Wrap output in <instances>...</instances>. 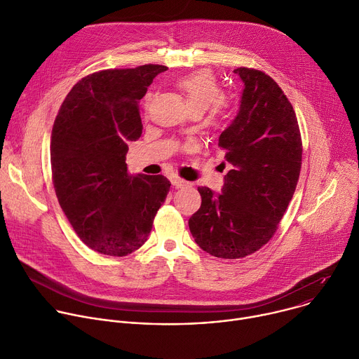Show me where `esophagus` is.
I'll return each mask as SVG.
<instances>
[{
  "label": "esophagus",
  "mask_w": 359,
  "mask_h": 359,
  "mask_svg": "<svg viewBox=\"0 0 359 359\" xmlns=\"http://www.w3.org/2000/svg\"><path fill=\"white\" fill-rule=\"evenodd\" d=\"M171 184H172L174 187H177V188H182V187L188 185V181H185V180L180 178V177H172V178H171Z\"/></svg>",
  "instance_id": "34e87169"
}]
</instances>
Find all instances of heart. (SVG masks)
<instances>
[{
    "instance_id": "1",
    "label": "heart",
    "mask_w": 359,
    "mask_h": 359,
    "mask_svg": "<svg viewBox=\"0 0 359 359\" xmlns=\"http://www.w3.org/2000/svg\"><path fill=\"white\" fill-rule=\"evenodd\" d=\"M175 87L184 95L189 109L194 114H203L210 108V116L212 119H221L228 112V102L222 98V88L217 76L207 69L195 71L180 76L175 81ZM151 94L145 97L148 104Z\"/></svg>"
}]
</instances>
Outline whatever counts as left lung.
I'll return each mask as SVG.
<instances>
[{
  "label": "left lung",
  "mask_w": 359,
  "mask_h": 359,
  "mask_svg": "<svg viewBox=\"0 0 359 359\" xmlns=\"http://www.w3.org/2000/svg\"><path fill=\"white\" fill-rule=\"evenodd\" d=\"M233 72L244 83L241 105L218 140L232 170L217 196L198 187L203 203L188 221L198 247L224 259L251 255L271 240L292 200L302 164L298 119L281 87L255 68Z\"/></svg>",
  "instance_id": "8db88e82"
}]
</instances>
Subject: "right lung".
I'll return each instance as SVG.
<instances>
[{"mask_svg":"<svg viewBox=\"0 0 359 359\" xmlns=\"http://www.w3.org/2000/svg\"><path fill=\"white\" fill-rule=\"evenodd\" d=\"M167 67L147 64L93 72L71 88L51 134L58 203L87 247L126 257L144 245L171 182L131 175L128 142L142 134L140 100Z\"/></svg>","mask_w":359,"mask_h":359,"instance_id":"1","label":"right lung"}]
</instances>
